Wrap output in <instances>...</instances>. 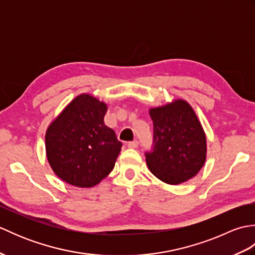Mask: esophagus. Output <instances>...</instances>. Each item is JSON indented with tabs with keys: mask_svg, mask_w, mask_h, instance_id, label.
<instances>
[{
	"mask_svg": "<svg viewBox=\"0 0 255 255\" xmlns=\"http://www.w3.org/2000/svg\"><path fill=\"white\" fill-rule=\"evenodd\" d=\"M138 144H139V142L137 141V140H133V141H130L127 143L128 148H131V149H136L138 147Z\"/></svg>",
	"mask_w": 255,
	"mask_h": 255,
	"instance_id": "obj_1",
	"label": "esophagus"
}]
</instances>
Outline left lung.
I'll list each match as a JSON object with an SVG mask.
<instances>
[{"mask_svg":"<svg viewBox=\"0 0 255 255\" xmlns=\"http://www.w3.org/2000/svg\"><path fill=\"white\" fill-rule=\"evenodd\" d=\"M152 148L144 153L149 170L162 182L176 185L192 178L206 160V136L187 102L150 110Z\"/></svg>","mask_w":255,"mask_h":255,"instance_id":"1","label":"left lung"}]
</instances>
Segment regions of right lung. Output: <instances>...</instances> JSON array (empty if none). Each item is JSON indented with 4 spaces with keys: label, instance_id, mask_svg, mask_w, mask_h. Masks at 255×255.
I'll return each mask as SVG.
<instances>
[{
    "label": "right lung",
    "instance_id": "add662e5",
    "mask_svg": "<svg viewBox=\"0 0 255 255\" xmlns=\"http://www.w3.org/2000/svg\"><path fill=\"white\" fill-rule=\"evenodd\" d=\"M106 112L104 103L82 94L48 127L47 158L53 172L64 182L91 187L114 169L123 143L104 124Z\"/></svg>",
    "mask_w": 255,
    "mask_h": 255
}]
</instances>
